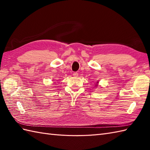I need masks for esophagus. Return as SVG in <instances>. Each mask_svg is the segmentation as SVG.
<instances>
[{
    "instance_id": "34e87169",
    "label": "esophagus",
    "mask_w": 150,
    "mask_h": 150,
    "mask_svg": "<svg viewBox=\"0 0 150 150\" xmlns=\"http://www.w3.org/2000/svg\"><path fill=\"white\" fill-rule=\"evenodd\" d=\"M73 76H74L75 77H77L78 75H79V73L77 72H74V73H73Z\"/></svg>"
}]
</instances>
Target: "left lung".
<instances>
[{
	"mask_svg": "<svg viewBox=\"0 0 150 150\" xmlns=\"http://www.w3.org/2000/svg\"><path fill=\"white\" fill-rule=\"evenodd\" d=\"M97 83H98V82H97ZM96 86H97V85H96Z\"/></svg>",
	"mask_w": 150,
	"mask_h": 150,
	"instance_id": "1",
	"label": "left lung"
}]
</instances>
